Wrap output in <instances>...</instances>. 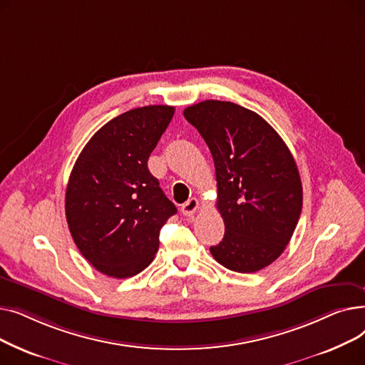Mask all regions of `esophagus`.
Wrapping results in <instances>:
<instances>
[{"instance_id": "obj_1", "label": "esophagus", "mask_w": 365, "mask_h": 365, "mask_svg": "<svg viewBox=\"0 0 365 365\" xmlns=\"http://www.w3.org/2000/svg\"><path fill=\"white\" fill-rule=\"evenodd\" d=\"M200 208V201L197 200V198H190V200H187L183 205H182V213L185 215V216H192L197 210Z\"/></svg>"}]
</instances>
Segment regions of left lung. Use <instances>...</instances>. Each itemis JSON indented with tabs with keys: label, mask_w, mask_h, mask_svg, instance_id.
Segmentation results:
<instances>
[{
	"label": "left lung",
	"mask_w": 365,
	"mask_h": 365,
	"mask_svg": "<svg viewBox=\"0 0 365 365\" xmlns=\"http://www.w3.org/2000/svg\"><path fill=\"white\" fill-rule=\"evenodd\" d=\"M213 155L223 240L210 247L225 267L257 272L290 242L303 192L296 161L279 134L256 112L204 101L183 110Z\"/></svg>",
	"instance_id": "obj_1"
}]
</instances>
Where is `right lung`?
Listing matches in <instances>:
<instances>
[{"mask_svg": "<svg viewBox=\"0 0 365 365\" xmlns=\"http://www.w3.org/2000/svg\"><path fill=\"white\" fill-rule=\"evenodd\" d=\"M175 108L150 105L106 123L71 171L65 212L73 242L99 272L130 278L155 257L160 231L178 213L148 160Z\"/></svg>", "mask_w": 365, "mask_h": 365, "instance_id": "obj_1", "label": "right lung"}]
</instances>
